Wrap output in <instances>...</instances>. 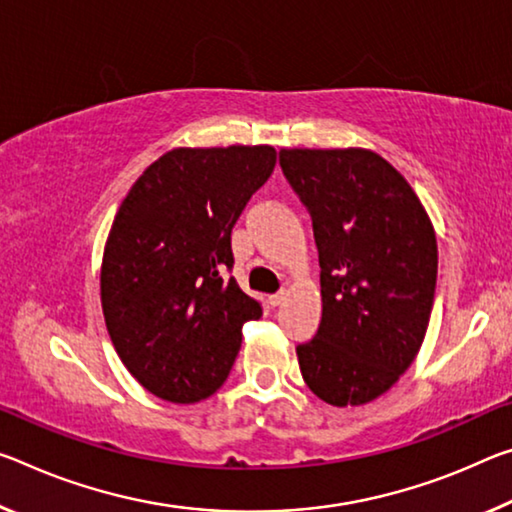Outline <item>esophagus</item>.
<instances>
[{
	"instance_id": "1",
	"label": "esophagus",
	"mask_w": 512,
	"mask_h": 512,
	"mask_svg": "<svg viewBox=\"0 0 512 512\" xmlns=\"http://www.w3.org/2000/svg\"><path fill=\"white\" fill-rule=\"evenodd\" d=\"M287 298V291L285 289H282V291H278V294H273V296H269V303L275 307V305H280L282 303V300H285Z\"/></svg>"
}]
</instances>
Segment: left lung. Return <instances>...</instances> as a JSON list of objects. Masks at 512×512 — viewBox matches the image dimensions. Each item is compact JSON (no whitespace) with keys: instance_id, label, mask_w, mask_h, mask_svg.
Here are the masks:
<instances>
[{"instance_id":"1","label":"left lung","mask_w":512,"mask_h":512,"mask_svg":"<svg viewBox=\"0 0 512 512\" xmlns=\"http://www.w3.org/2000/svg\"><path fill=\"white\" fill-rule=\"evenodd\" d=\"M282 173L312 216L321 323L296 346L321 401L364 405L399 380L424 344L437 280L431 218L408 180L364 148L280 150Z\"/></svg>"}]
</instances>
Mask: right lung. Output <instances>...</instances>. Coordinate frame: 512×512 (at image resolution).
Here are the masks:
<instances>
[{"mask_svg":"<svg viewBox=\"0 0 512 512\" xmlns=\"http://www.w3.org/2000/svg\"><path fill=\"white\" fill-rule=\"evenodd\" d=\"M275 159L271 145L175 148L143 170L113 218L100 271L104 321L127 371L159 399L212 396L243 323L262 316L227 273L232 227Z\"/></svg>","mask_w":512,"mask_h":512,"instance_id":"add662e5","label":"right lung"}]
</instances>
